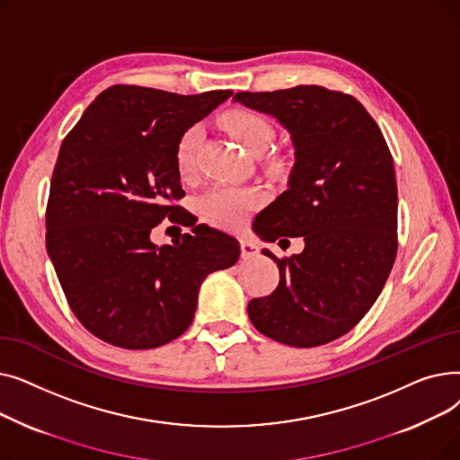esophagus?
<instances>
[{"label":"esophagus","instance_id":"1","mask_svg":"<svg viewBox=\"0 0 460 460\" xmlns=\"http://www.w3.org/2000/svg\"><path fill=\"white\" fill-rule=\"evenodd\" d=\"M257 253H259L257 243H253V240H250V238L240 240V255H243V259H252Z\"/></svg>","mask_w":460,"mask_h":460}]
</instances>
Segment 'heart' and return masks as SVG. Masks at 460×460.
<instances>
[{
    "label": "heart",
    "instance_id": "heart-1",
    "mask_svg": "<svg viewBox=\"0 0 460 460\" xmlns=\"http://www.w3.org/2000/svg\"><path fill=\"white\" fill-rule=\"evenodd\" d=\"M224 127L236 139V143L250 155H261L269 149L274 139V128L269 119L248 110H234L224 117ZM201 143V128L190 127L186 128L175 147V165L182 179H191L196 175L198 149ZM279 160H272L270 167L274 172L281 169ZM261 193L253 188L234 186V184H217L207 190L198 199V210L203 220L224 227L238 229L243 227L250 214L259 207Z\"/></svg>",
    "mask_w": 460,
    "mask_h": 460
}]
</instances>
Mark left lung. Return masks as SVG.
I'll return each mask as SVG.
<instances>
[{
  "label": "left lung",
  "mask_w": 460,
  "mask_h": 460,
  "mask_svg": "<svg viewBox=\"0 0 460 460\" xmlns=\"http://www.w3.org/2000/svg\"><path fill=\"white\" fill-rule=\"evenodd\" d=\"M291 134L287 190L257 217L264 243L298 255L278 259L279 283L248 304L252 324L288 347H319L350 332L378 298L397 255V182L385 139L354 96L321 85L236 93Z\"/></svg>",
  "instance_id": "obj_1"
}]
</instances>
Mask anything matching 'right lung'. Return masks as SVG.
Segmentation results:
<instances>
[{"instance_id":"1","label":"right lung","mask_w":460,"mask_h":460,"mask_svg":"<svg viewBox=\"0 0 460 460\" xmlns=\"http://www.w3.org/2000/svg\"><path fill=\"white\" fill-rule=\"evenodd\" d=\"M231 94L113 85L63 139L46 250L70 309L99 340L130 350L177 340L193 321L205 278L238 261L236 238L196 226L173 205L184 196L175 165L181 134ZM164 217L192 233L173 247L153 245L150 231Z\"/></svg>"}]
</instances>
